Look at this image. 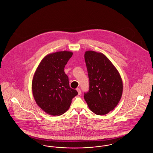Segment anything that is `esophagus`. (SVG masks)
Segmentation results:
<instances>
[{"label":"esophagus","mask_w":153,"mask_h":153,"mask_svg":"<svg viewBox=\"0 0 153 153\" xmlns=\"http://www.w3.org/2000/svg\"><path fill=\"white\" fill-rule=\"evenodd\" d=\"M76 90H77V92H78V94L79 95H81V89H80V88H77Z\"/></svg>","instance_id":"34e87169"}]
</instances>
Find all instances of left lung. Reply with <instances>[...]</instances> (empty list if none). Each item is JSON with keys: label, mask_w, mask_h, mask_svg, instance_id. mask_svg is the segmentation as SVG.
<instances>
[{"label": "left lung", "mask_w": 153, "mask_h": 153, "mask_svg": "<svg viewBox=\"0 0 153 153\" xmlns=\"http://www.w3.org/2000/svg\"><path fill=\"white\" fill-rule=\"evenodd\" d=\"M89 80L84 92L88 107L96 115H104L113 110L120 101L123 82L115 67L100 53L87 51L84 55Z\"/></svg>", "instance_id": "left-lung-1"}]
</instances>
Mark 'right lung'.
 Returning a JSON list of instances; mask_svg holds the SVG:
<instances>
[{"label":"right lung","mask_w":153,"mask_h":153,"mask_svg":"<svg viewBox=\"0 0 153 153\" xmlns=\"http://www.w3.org/2000/svg\"><path fill=\"white\" fill-rule=\"evenodd\" d=\"M73 53L58 51L47 55L38 66L32 82V91L38 105L51 115H61L69 109L78 95L69 87L64 68Z\"/></svg>","instance_id":"1"}]
</instances>
